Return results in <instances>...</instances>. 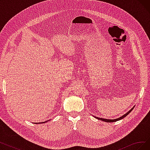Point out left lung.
I'll use <instances>...</instances> for the list:
<instances>
[{"label": "left lung", "mask_w": 150, "mask_h": 150, "mask_svg": "<svg viewBox=\"0 0 150 150\" xmlns=\"http://www.w3.org/2000/svg\"><path fill=\"white\" fill-rule=\"evenodd\" d=\"M134 106L132 108H131V109L129 110V111L128 112H127L125 114H124V115H122V117H119V118H118V119H114V120H112V119H102V118H99V117H95V118H96V119H98V120H102V121H103V122H117V121H118V120H121V119H123V118H125L126 116L128 115L132 111V109H134Z\"/></svg>", "instance_id": "obj_1"}]
</instances>
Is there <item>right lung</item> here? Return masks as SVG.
<instances>
[{
    "instance_id": "1",
    "label": "right lung",
    "mask_w": 150,
    "mask_h": 150,
    "mask_svg": "<svg viewBox=\"0 0 150 150\" xmlns=\"http://www.w3.org/2000/svg\"><path fill=\"white\" fill-rule=\"evenodd\" d=\"M47 121H46V122H40V123H36V124H38V123H45V122H47Z\"/></svg>"
}]
</instances>
